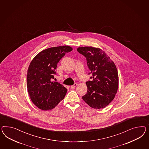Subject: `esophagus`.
<instances>
[{"mask_svg":"<svg viewBox=\"0 0 149 149\" xmlns=\"http://www.w3.org/2000/svg\"><path fill=\"white\" fill-rule=\"evenodd\" d=\"M77 86V84H74V85H72V86H70V88H75V87H76V86Z\"/></svg>","mask_w":149,"mask_h":149,"instance_id":"esophagus-1","label":"esophagus"}]
</instances>
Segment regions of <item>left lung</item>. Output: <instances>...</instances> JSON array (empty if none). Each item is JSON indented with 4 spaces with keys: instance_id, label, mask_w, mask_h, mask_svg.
I'll use <instances>...</instances> for the list:
<instances>
[{
    "instance_id": "obj_1",
    "label": "left lung",
    "mask_w": 149,
    "mask_h": 149,
    "mask_svg": "<svg viewBox=\"0 0 149 149\" xmlns=\"http://www.w3.org/2000/svg\"><path fill=\"white\" fill-rule=\"evenodd\" d=\"M77 50L86 58L88 74L92 75V81L86 83L88 90L82 99L93 109H104L114 99L118 89L117 67L101 49L82 47Z\"/></svg>"
}]
</instances>
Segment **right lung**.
<instances>
[{"label":"right lung","instance_id":"obj_1","mask_svg":"<svg viewBox=\"0 0 149 149\" xmlns=\"http://www.w3.org/2000/svg\"><path fill=\"white\" fill-rule=\"evenodd\" d=\"M68 45L45 49L31 61L26 75V86L32 102L38 108L47 111L55 108L64 99L67 89L57 82H52L57 65L67 52Z\"/></svg>","mask_w":149,"mask_h":149}]
</instances>
